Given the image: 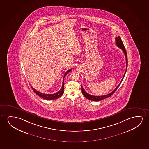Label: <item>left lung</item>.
I'll list each match as a JSON object with an SVG mask.
<instances>
[{
  "instance_id": "8db88e82",
  "label": "left lung",
  "mask_w": 149,
  "mask_h": 149,
  "mask_svg": "<svg viewBox=\"0 0 149 149\" xmlns=\"http://www.w3.org/2000/svg\"><path fill=\"white\" fill-rule=\"evenodd\" d=\"M115 40H116V45H117V46L119 47L120 49L122 50V51H123V52L124 53L125 57H126V71L125 72L124 75V76H123V77L122 80V81H120V83L118 84V86H117V87H116L111 93H110L107 94V95H104V96H97L91 95H90V94H88V93H86V92L84 91V88H82V94L84 95V96L86 98H87L88 99V100H92V101H99L100 100H103V99H106V98L109 97L111 96L112 94H113L114 92H116V91L118 89V86L120 85L121 82L122 81L123 78L124 77L125 74H126V72L127 69V65H128V59H127V54L126 50V49H125L124 45L123 44V43L122 40L120 39V37L118 36V37H116V39H115Z\"/></svg>"
}]
</instances>
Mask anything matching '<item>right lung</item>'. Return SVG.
Here are the masks:
<instances>
[{
    "label": "right lung",
    "instance_id": "add662e5",
    "mask_svg": "<svg viewBox=\"0 0 149 149\" xmlns=\"http://www.w3.org/2000/svg\"><path fill=\"white\" fill-rule=\"evenodd\" d=\"M71 71V69L68 70L67 71L65 72V75L63 76V84H62V86L61 88V90H59L58 92H57L56 93L53 94H43V93H41L40 92L37 91L36 90H35L34 88H33L32 86H31L32 88L33 91L35 92V93L37 94V95L41 97V98H44L46 100H54V99H56L57 98H59L61 96L63 95V90H64V82H63V79H64V78L65 77V76L68 73H69Z\"/></svg>",
    "mask_w": 149,
    "mask_h": 149
}]
</instances>
